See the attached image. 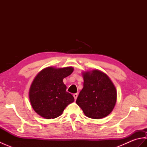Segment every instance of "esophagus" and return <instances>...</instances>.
<instances>
[{
    "instance_id": "34e87169",
    "label": "esophagus",
    "mask_w": 147,
    "mask_h": 147,
    "mask_svg": "<svg viewBox=\"0 0 147 147\" xmlns=\"http://www.w3.org/2000/svg\"><path fill=\"white\" fill-rule=\"evenodd\" d=\"M73 96H74V100H76V98H77V97H78V94L77 93H74V94H73Z\"/></svg>"
}]
</instances>
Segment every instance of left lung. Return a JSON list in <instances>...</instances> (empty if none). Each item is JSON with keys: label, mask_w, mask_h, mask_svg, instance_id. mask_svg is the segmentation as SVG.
Wrapping results in <instances>:
<instances>
[{"label": "left lung", "mask_w": 147, "mask_h": 147, "mask_svg": "<svg viewBox=\"0 0 147 147\" xmlns=\"http://www.w3.org/2000/svg\"><path fill=\"white\" fill-rule=\"evenodd\" d=\"M83 88L76 100L86 117L104 118L113 111L117 101L116 88L109 77L98 69L82 72Z\"/></svg>", "instance_id": "obj_1"}]
</instances>
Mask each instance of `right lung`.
Instances as JSON below:
<instances>
[{"label":"right lung","mask_w":147,"mask_h":147,"mask_svg":"<svg viewBox=\"0 0 147 147\" xmlns=\"http://www.w3.org/2000/svg\"><path fill=\"white\" fill-rule=\"evenodd\" d=\"M74 71L73 67H47L37 74L29 90V98L33 110L40 116L51 119L61 115L64 109L74 101L66 92L64 78Z\"/></svg>","instance_id":"add662e5"}]
</instances>
